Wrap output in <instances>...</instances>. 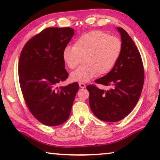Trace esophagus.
Returning a JSON list of instances; mask_svg holds the SVG:
<instances>
[{
    "label": "esophagus",
    "mask_w": 160,
    "mask_h": 160,
    "mask_svg": "<svg viewBox=\"0 0 160 160\" xmlns=\"http://www.w3.org/2000/svg\"><path fill=\"white\" fill-rule=\"evenodd\" d=\"M79 86H80V88H85V87H86V85H85V84L82 83V82H80L79 83Z\"/></svg>",
    "instance_id": "esophagus-1"
}]
</instances>
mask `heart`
<instances>
[{
  "label": "heart",
  "instance_id": "b5f03b06",
  "mask_svg": "<svg viewBox=\"0 0 160 160\" xmlns=\"http://www.w3.org/2000/svg\"><path fill=\"white\" fill-rule=\"evenodd\" d=\"M121 52L122 42L119 38L94 30L78 37L73 47H65L62 56L64 63L70 69L75 68L83 58L85 63L70 73V79L86 82L97 74L109 72L120 58Z\"/></svg>",
  "mask_w": 160,
  "mask_h": 160
}]
</instances>
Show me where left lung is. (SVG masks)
Masks as SVG:
<instances>
[{
	"label": "left lung",
	"mask_w": 160,
	"mask_h": 160,
	"mask_svg": "<svg viewBox=\"0 0 160 160\" xmlns=\"http://www.w3.org/2000/svg\"><path fill=\"white\" fill-rule=\"evenodd\" d=\"M116 29L122 42L120 58L109 73L95 80L111 88L106 91L94 85L87 86L92 112L97 118L108 122H116L131 113L138 102L144 83V69L138 49L123 29Z\"/></svg>",
	"instance_id": "1"
}]
</instances>
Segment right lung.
Segmentation results:
<instances>
[{"mask_svg": "<svg viewBox=\"0 0 160 160\" xmlns=\"http://www.w3.org/2000/svg\"><path fill=\"white\" fill-rule=\"evenodd\" d=\"M74 34L70 28H47L21 51L18 74L22 92L32 115L46 126H58L68 120L79 89L78 82L58 87L68 77L62 53Z\"/></svg>", "mask_w": 160, "mask_h": 160, "instance_id": "add662e5", "label": "right lung"}]
</instances>
